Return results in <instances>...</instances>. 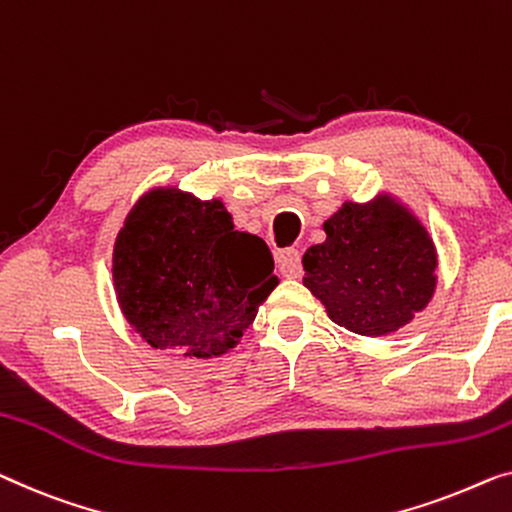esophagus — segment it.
Instances as JSON below:
<instances>
[{"label":"esophagus","mask_w":512,"mask_h":512,"mask_svg":"<svg viewBox=\"0 0 512 512\" xmlns=\"http://www.w3.org/2000/svg\"><path fill=\"white\" fill-rule=\"evenodd\" d=\"M279 270L284 277L295 279L302 274V254L298 249H286L279 254Z\"/></svg>","instance_id":"esophagus-1"}]
</instances>
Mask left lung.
Here are the masks:
<instances>
[{"instance_id":"obj_1","label":"left lung","mask_w":512,"mask_h":512,"mask_svg":"<svg viewBox=\"0 0 512 512\" xmlns=\"http://www.w3.org/2000/svg\"><path fill=\"white\" fill-rule=\"evenodd\" d=\"M323 231L325 242L302 258L305 286L337 325L358 335H388L432 298L434 244L418 219L390 198L346 203Z\"/></svg>"}]
</instances>
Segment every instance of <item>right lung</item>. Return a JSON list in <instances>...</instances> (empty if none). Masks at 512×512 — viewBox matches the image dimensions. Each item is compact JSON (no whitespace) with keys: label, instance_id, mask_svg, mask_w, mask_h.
I'll list each match as a JSON object with an SVG mask.
<instances>
[{"label":"right lung","instance_id":"obj_1","mask_svg":"<svg viewBox=\"0 0 512 512\" xmlns=\"http://www.w3.org/2000/svg\"><path fill=\"white\" fill-rule=\"evenodd\" d=\"M113 277L140 337L194 358L233 348L277 286L268 244L233 231L219 201L170 189L131 210L115 242Z\"/></svg>","mask_w":512,"mask_h":512}]
</instances>
